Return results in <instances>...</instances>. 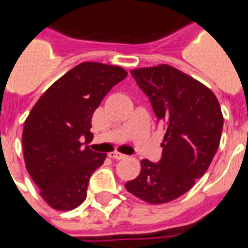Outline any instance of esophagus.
Masks as SVG:
<instances>
[{"label":"esophagus","instance_id":"1","mask_svg":"<svg viewBox=\"0 0 248 248\" xmlns=\"http://www.w3.org/2000/svg\"><path fill=\"white\" fill-rule=\"evenodd\" d=\"M109 157L114 158V160H124V158H126L127 156L124 154H121V152H111V154H109Z\"/></svg>","mask_w":248,"mask_h":248}]
</instances>
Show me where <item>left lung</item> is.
<instances>
[{
    "mask_svg": "<svg viewBox=\"0 0 248 248\" xmlns=\"http://www.w3.org/2000/svg\"><path fill=\"white\" fill-rule=\"evenodd\" d=\"M165 130L160 161H141L124 187L149 204L177 199L203 177L220 145L224 117L212 91L169 65L131 70Z\"/></svg>",
    "mask_w": 248,
    "mask_h": 248,
    "instance_id": "1",
    "label": "left lung"
}]
</instances>
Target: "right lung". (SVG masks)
<instances>
[{
	"mask_svg": "<svg viewBox=\"0 0 248 248\" xmlns=\"http://www.w3.org/2000/svg\"><path fill=\"white\" fill-rule=\"evenodd\" d=\"M127 73L120 66L83 62L45 91L23 128V156L41 198L57 211H70L86 200L87 186L107 154L94 152L93 111L111 87Z\"/></svg>",
	"mask_w": 248,
	"mask_h": 248,
	"instance_id": "right-lung-1",
	"label": "right lung"
}]
</instances>
